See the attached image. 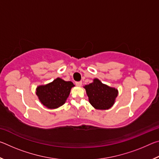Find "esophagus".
Returning a JSON list of instances; mask_svg holds the SVG:
<instances>
[{
    "mask_svg": "<svg viewBox=\"0 0 159 159\" xmlns=\"http://www.w3.org/2000/svg\"><path fill=\"white\" fill-rule=\"evenodd\" d=\"M76 85L77 86H81L82 85V82L81 81H77V82H76Z\"/></svg>",
    "mask_w": 159,
    "mask_h": 159,
    "instance_id": "obj_1",
    "label": "esophagus"
}]
</instances>
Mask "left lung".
Segmentation results:
<instances>
[{
  "label": "left lung",
  "instance_id": "1",
  "mask_svg": "<svg viewBox=\"0 0 159 159\" xmlns=\"http://www.w3.org/2000/svg\"><path fill=\"white\" fill-rule=\"evenodd\" d=\"M86 93L90 103L97 109H108L114 104L118 95V90L103 84L98 79H94L92 83L85 85Z\"/></svg>",
  "mask_w": 159,
  "mask_h": 159
}]
</instances>
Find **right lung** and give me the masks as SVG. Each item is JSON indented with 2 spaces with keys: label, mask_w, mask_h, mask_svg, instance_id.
Segmentation results:
<instances>
[{
  "label": "right lung",
  "mask_w": 159,
  "mask_h": 159,
  "mask_svg": "<svg viewBox=\"0 0 159 159\" xmlns=\"http://www.w3.org/2000/svg\"><path fill=\"white\" fill-rule=\"evenodd\" d=\"M74 86L72 82L57 78L52 83L39 86L36 88V95L45 107L56 109L64 104Z\"/></svg>",
  "instance_id": "right-lung-1"
}]
</instances>
